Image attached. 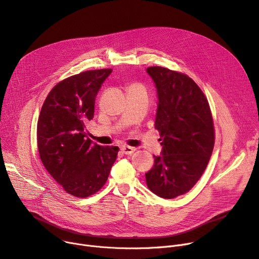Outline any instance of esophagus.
<instances>
[{
	"label": "esophagus",
	"instance_id": "esophagus-1",
	"mask_svg": "<svg viewBox=\"0 0 259 259\" xmlns=\"http://www.w3.org/2000/svg\"><path fill=\"white\" fill-rule=\"evenodd\" d=\"M120 150L122 151V153H125V154H131L135 151V148L134 147H129V146H121Z\"/></svg>",
	"mask_w": 259,
	"mask_h": 259
}]
</instances>
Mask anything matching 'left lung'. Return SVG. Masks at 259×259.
<instances>
[{
    "mask_svg": "<svg viewBox=\"0 0 259 259\" xmlns=\"http://www.w3.org/2000/svg\"><path fill=\"white\" fill-rule=\"evenodd\" d=\"M157 90L154 127L161 154L146 175L148 188L171 199L187 193L206 170L214 148L215 133L207 98L188 75L168 68H147Z\"/></svg>",
    "mask_w": 259,
    "mask_h": 259,
    "instance_id": "1",
    "label": "left lung"
}]
</instances>
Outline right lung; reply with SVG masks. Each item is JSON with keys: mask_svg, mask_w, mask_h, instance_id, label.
<instances>
[{"mask_svg": "<svg viewBox=\"0 0 259 259\" xmlns=\"http://www.w3.org/2000/svg\"><path fill=\"white\" fill-rule=\"evenodd\" d=\"M112 69L80 72L54 86L40 109L36 140L40 160L65 191L75 197L97 193L108 180L118 147L93 144L86 126L95 97Z\"/></svg>", "mask_w": 259, "mask_h": 259, "instance_id": "obj_1", "label": "right lung"}]
</instances>
